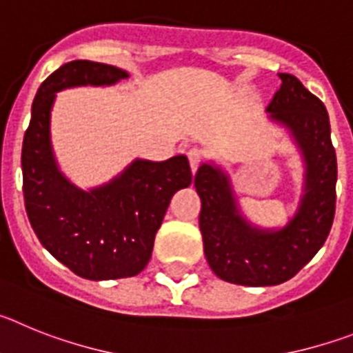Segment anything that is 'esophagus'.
I'll return each instance as SVG.
<instances>
[{
  "mask_svg": "<svg viewBox=\"0 0 353 353\" xmlns=\"http://www.w3.org/2000/svg\"><path fill=\"white\" fill-rule=\"evenodd\" d=\"M187 159H189V164H191L192 173H196V170L201 164V150L198 146H192V148L187 150Z\"/></svg>",
  "mask_w": 353,
  "mask_h": 353,
  "instance_id": "obj_1",
  "label": "esophagus"
}]
</instances>
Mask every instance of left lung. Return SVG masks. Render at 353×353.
I'll return each instance as SVG.
<instances>
[{"label": "left lung", "instance_id": "obj_1", "mask_svg": "<svg viewBox=\"0 0 353 353\" xmlns=\"http://www.w3.org/2000/svg\"><path fill=\"white\" fill-rule=\"evenodd\" d=\"M267 113L285 125L304 157V194L279 230L252 226L240 214L228 174L203 162L194 176L201 198L199 230L210 269L223 281L272 286L292 279L327 240L336 212L338 162L323 102L292 74H279Z\"/></svg>", "mask_w": 353, "mask_h": 353}]
</instances>
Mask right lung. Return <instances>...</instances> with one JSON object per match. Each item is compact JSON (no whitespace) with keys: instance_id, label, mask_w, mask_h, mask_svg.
Instances as JSON below:
<instances>
[{"instance_id":"1","label":"right lung","mask_w":353,"mask_h":353,"mask_svg":"<svg viewBox=\"0 0 353 353\" xmlns=\"http://www.w3.org/2000/svg\"><path fill=\"white\" fill-rule=\"evenodd\" d=\"M129 77L113 65L76 60L40 84L23 141V192L40 244L74 274L92 281L138 276L152 258L155 233L176 191L191 185L185 155L136 161L109 183L83 191L63 176L51 146L56 92L109 86Z\"/></svg>"}]
</instances>
